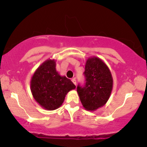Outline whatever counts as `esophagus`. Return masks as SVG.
<instances>
[{"mask_svg": "<svg viewBox=\"0 0 147 147\" xmlns=\"http://www.w3.org/2000/svg\"><path fill=\"white\" fill-rule=\"evenodd\" d=\"M71 81L74 84H75V85H76V80L75 79V78H73V79H71Z\"/></svg>", "mask_w": 147, "mask_h": 147, "instance_id": "esophagus-1", "label": "esophagus"}]
</instances>
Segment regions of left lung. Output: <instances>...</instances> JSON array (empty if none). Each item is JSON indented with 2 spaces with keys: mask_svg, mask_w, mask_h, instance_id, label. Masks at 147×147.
Masks as SVG:
<instances>
[{
  "mask_svg": "<svg viewBox=\"0 0 147 147\" xmlns=\"http://www.w3.org/2000/svg\"><path fill=\"white\" fill-rule=\"evenodd\" d=\"M84 75L85 82L83 86L78 84L77 92L85 109L93 111L109 99L113 84L112 74L101 59L94 57L86 61Z\"/></svg>",
  "mask_w": 147,
  "mask_h": 147,
  "instance_id": "8db88e82",
  "label": "left lung"
}]
</instances>
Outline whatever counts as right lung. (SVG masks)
<instances>
[{"label": "right lung", "instance_id": "add662e5", "mask_svg": "<svg viewBox=\"0 0 147 147\" xmlns=\"http://www.w3.org/2000/svg\"><path fill=\"white\" fill-rule=\"evenodd\" d=\"M55 61L47 60L34 73L31 90L35 100L45 109L53 110L61 105L65 95L76 88L69 79L56 71Z\"/></svg>", "mask_w": 147, "mask_h": 147}]
</instances>
